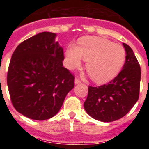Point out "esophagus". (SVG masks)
<instances>
[{"label": "esophagus", "mask_w": 149, "mask_h": 149, "mask_svg": "<svg viewBox=\"0 0 149 149\" xmlns=\"http://www.w3.org/2000/svg\"><path fill=\"white\" fill-rule=\"evenodd\" d=\"M80 83H81V81H80L79 79L76 78L75 80H74V84H80Z\"/></svg>", "instance_id": "1"}]
</instances>
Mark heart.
<instances>
[{
	"instance_id": "1",
	"label": "heart",
	"mask_w": 149,
	"mask_h": 149,
	"mask_svg": "<svg viewBox=\"0 0 149 149\" xmlns=\"http://www.w3.org/2000/svg\"><path fill=\"white\" fill-rule=\"evenodd\" d=\"M78 43V46L71 43L65 51L69 69L78 68L84 59L86 71L97 84L107 83L118 74L125 60V51L122 46L95 36L83 37Z\"/></svg>"
}]
</instances>
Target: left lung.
I'll list each match as a JSON object with an SVG mask.
<instances>
[{"label": "left lung", "mask_w": 149, "mask_h": 149, "mask_svg": "<svg viewBox=\"0 0 149 149\" xmlns=\"http://www.w3.org/2000/svg\"><path fill=\"white\" fill-rule=\"evenodd\" d=\"M125 63L119 74L107 84L89 86L84 109L92 118L104 122L118 120L126 115L139 98L141 71L130 46L123 43Z\"/></svg>", "instance_id": "8db88e82"}]
</instances>
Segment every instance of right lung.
<instances>
[{"label":"right lung","mask_w":149,"mask_h":149,"mask_svg":"<svg viewBox=\"0 0 149 149\" xmlns=\"http://www.w3.org/2000/svg\"><path fill=\"white\" fill-rule=\"evenodd\" d=\"M56 34L42 32L19 44L13 52L7 86L15 110L33 120L54 116L74 86V77L63 66V48Z\"/></svg>","instance_id":"1"}]
</instances>
